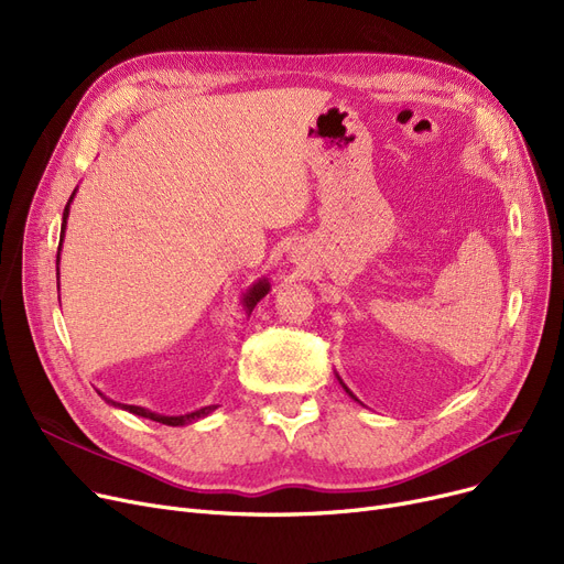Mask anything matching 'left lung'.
<instances>
[{
    "label": "left lung",
    "mask_w": 564,
    "mask_h": 564,
    "mask_svg": "<svg viewBox=\"0 0 564 564\" xmlns=\"http://www.w3.org/2000/svg\"><path fill=\"white\" fill-rule=\"evenodd\" d=\"M338 381H340V383H343V379H340V377H338ZM343 389H345V391H347V393H349V395H351V391H349V389H347V387H345V383H343ZM351 398H354V395H351ZM354 400H357V398H354Z\"/></svg>",
    "instance_id": "1"
}]
</instances>
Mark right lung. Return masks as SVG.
<instances>
[{"mask_svg":"<svg viewBox=\"0 0 564 564\" xmlns=\"http://www.w3.org/2000/svg\"><path fill=\"white\" fill-rule=\"evenodd\" d=\"M73 196H75V192H73ZM73 196H70V200L66 203V210H64V224H62V237H58V251H62V242H64V232H66V219H68V213H70V203H73ZM56 264H58V256H56ZM270 292V281L267 279H260L258 283H253L249 290H247V294H245V300H242V304H245V308H247V313H251L253 311V306L264 297V294ZM98 395H102L100 391H98ZM105 398V395H102ZM111 406H118V409H126V411H130V413H134V416H141V419H148V421H155V423H162V425H171V427H181V425H189V423H194V421H198V419H205L207 413H213L215 409H217V404H210V406H203V409H196V411H192V413H183V416H164V413H155V411H151V409H143V406H134V404H121V402H113V400H109V398H105Z\"/></svg>","mask_w":564,"mask_h":564,"instance_id":"1","label":"right lung"}]
</instances>
